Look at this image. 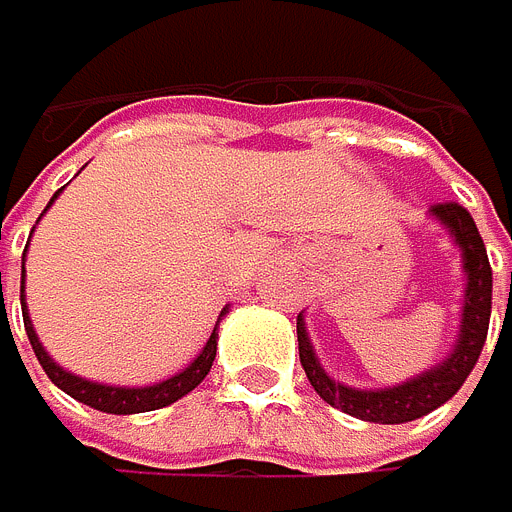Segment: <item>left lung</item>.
Instances as JSON below:
<instances>
[{
	"label": "left lung",
	"instance_id": "left-lung-1",
	"mask_svg": "<svg viewBox=\"0 0 512 512\" xmlns=\"http://www.w3.org/2000/svg\"><path fill=\"white\" fill-rule=\"evenodd\" d=\"M430 217L452 237V243L462 253V272H465V295H462V311H458V336L455 346L446 352V359L430 365L426 372L413 375L401 385L388 388H352L343 385L340 378H333L327 368L320 365L311 336L304 327V314H298V352L307 381L314 391L327 401L330 407L349 413L356 420L368 423H410L426 417L430 410L452 401L455 391L465 385L471 368L478 365V356L487 340V323H491V291H494V275L491 262H487L484 240L478 234L471 214L446 201V205H433Z\"/></svg>",
	"mask_w": 512,
	"mask_h": 512
}]
</instances>
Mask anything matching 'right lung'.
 I'll use <instances>...</instances> for the list:
<instances>
[{
	"mask_svg": "<svg viewBox=\"0 0 512 512\" xmlns=\"http://www.w3.org/2000/svg\"><path fill=\"white\" fill-rule=\"evenodd\" d=\"M63 192V189H60ZM50 198V205L57 201V195ZM47 205V208H50ZM44 208V211H47ZM44 217V214H41ZM25 253H28V246H25ZM0 295H2V272H0ZM227 314V307L221 311V317ZM21 317H25V333H28V343L34 349V356L37 362H41V368L47 372V378L54 381V385L60 391H66L73 397V401L79 404H86V407H95V410H102V413H147V410H160V407H169V404H176L179 397H185L189 391H195L201 381H205V375L211 372V362L217 356V323H221V317H217L214 323V330L208 336V343L205 349L198 352V356L182 368V372H176L172 378H163V381H156V385H137V388H127V385H105V381H89V378H79L73 372H66L63 365H57L54 359L47 356V349L44 343L37 340V330H34V323L28 317V304H25V282H21Z\"/></svg>",
	"mask_w": 512,
	"mask_h": 512,
	"instance_id": "1",
	"label": "right lung"
}]
</instances>
